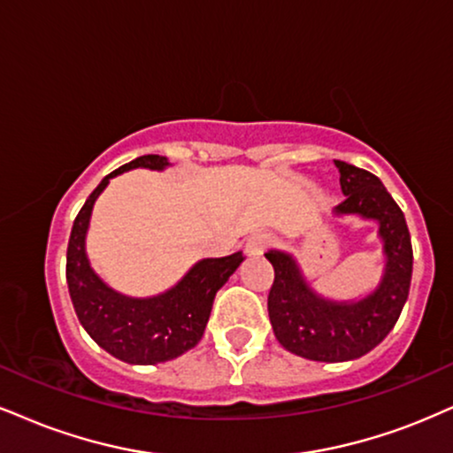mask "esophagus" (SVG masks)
<instances>
[{
  "label": "esophagus",
  "instance_id": "esophagus-1",
  "mask_svg": "<svg viewBox=\"0 0 453 453\" xmlns=\"http://www.w3.org/2000/svg\"><path fill=\"white\" fill-rule=\"evenodd\" d=\"M271 245V237L266 235V233H256L248 239V243H245V254L250 256V258H258L266 252V248Z\"/></svg>",
  "mask_w": 453,
  "mask_h": 453
}]
</instances>
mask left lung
I'll use <instances>...</instances> for the list:
<instances>
[{
  "instance_id": "1",
  "label": "left lung",
  "mask_w": 453,
  "mask_h": 453,
  "mask_svg": "<svg viewBox=\"0 0 453 453\" xmlns=\"http://www.w3.org/2000/svg\"><path fill=\"white\" fill-rule=\"evenodd\" d=\"M344 201L332 216H357L378 225L384 271L378 286L357 300H332L306 281L294 254L269 250L275 269L269 317L275 338L289 353L311 361H353L376 349L403 311L411 283V239L405 216L380 178L336 161Z\"/></svg>"
}]
</instances>
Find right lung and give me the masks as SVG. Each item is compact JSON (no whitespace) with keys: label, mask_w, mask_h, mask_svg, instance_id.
Listing matches in <instances>:
<instances>
[{"label":"right lung","mask_w":453,"mask_h":453,"mask_svg":"<svg viewBox=\"0 0 453 453\" xmlns=\"http://www.w3.org/2000/svg\"><path fill=\"white\" fill-rule=\"evenodd\" d=\"M136 167L161 172L170 167V161L161 155H142L100 180L73 222L66 248V283L77 319L100 349L132 365H155L176 359L199 342L216 292L237 271L243 254L195 262L176 286L149 298H132L107 286L92 269L86 252L92 210L111 178Z\"/></svg>","instance_id":"1"}]
</instances>
